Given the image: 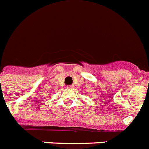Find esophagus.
Segmentation results:
<instances>
[{"label": "esophagus", "instance_id": "obj_1", "mask_svg": "<svg viewBox=\"0 0 149 149\" xmlns=\"http://www.w3.org/2000/svg\"><path fill=\"white\" fill-rule=\"evenodd\" d=\"M66 88H67V89H73L74 87H73V86H66Z\"/></svg>", "mask_w": 149, "mask_h": 149}]
</instances>
